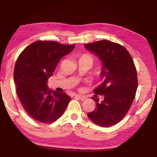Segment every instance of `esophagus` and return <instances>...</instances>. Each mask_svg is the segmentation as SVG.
<instances>
[{
    "instance_id": "1",
    "label": "esophagus",
    "mask_w": 157,
    "mask_h": 157,
    "mask_svg": "<svg viewBox=\"0 0 157 157\" xmlns=\"http://www.w3.org/2000/svg\"><path fill=\"white\" fill-rule=\"evenodd\" d=\"M75 98H79V100H84L85 99H86V97L84 96V95H75Z\"/></svg>"
}]
</instances>
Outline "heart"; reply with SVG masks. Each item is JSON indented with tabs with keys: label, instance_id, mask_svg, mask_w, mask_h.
Instances as JSON below:
<instances>
[{
	"label": "heart",
	"instance_id": "b5f03b06",
	"mask_svg": "<svg viewBox=\"0 0 157 157\" xmlns=\"http://www.w3.org/2000/svg\"><path fill=\"white\" fill-rule=\"evenodd\" d=\"M80 58H86V59H89L91 61L93 62H94V59H93V57L91 56V55H89V54H84L82 55Z\"/></svg>",
	"mask_w": 157,
	"mask_h": 157
}]
</instances>
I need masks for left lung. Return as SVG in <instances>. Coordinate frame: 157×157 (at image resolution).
<instances>
[{
  "mask_svg": "<svg viewBox=\"0 0 157 157\" xmlns=\"http://www.w3.org/2000/svg\"><path fill=\"white\" fill-rule=\"evenodd\" d=\"M103 63L101 77L105 80L94 89L95 94L103 95L100 103L89 113V118L101 127H110L123 119L131 107L136 95L138 78L132 56L124 46L114 42L101 40L85 44Z\"/></svg>",
  "mask_w": 157,
  "mask_h": 157,
  "instance_id": "8db88e82",
  "label": "left lung"
}]
</instances>
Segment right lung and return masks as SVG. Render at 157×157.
<instances>
[{"label": "right lung", "instance_id": "right-lung-1", "mask_svg": "<svg viewBox=\"0 0 157 157\" xmlns=\"http://www.w3.org/2000/svg\"><path fill=\"white\" fill-rule=\"evenodd\" d=\"M75 44L54 41H36L21 52L15 63L16 91L26 112L35 121L52 123L59 118L71 100L65 93L52 91L47 80L60 59L70 53Z\"/></svg>", "mask_w": 157, "mask_h": 157}]
</instances>
